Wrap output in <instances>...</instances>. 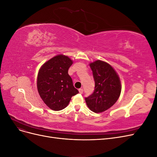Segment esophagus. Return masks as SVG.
<instances>
[{"instance_id":"obj_1","label":"esophagus","mask_w":157,"mask_h":157,"mask_svg":"<svg viewBox=\"0 0 157 157\" xmlns=\"http://www.w3.org/2000/svg\"><path fill=\"white\" fill-rule=\"evenodd\" d=\"M78 91H79V93H80V94H82V93H83V89H82V88H80V89L78 90Z\"/></svg>"}]
</instances>
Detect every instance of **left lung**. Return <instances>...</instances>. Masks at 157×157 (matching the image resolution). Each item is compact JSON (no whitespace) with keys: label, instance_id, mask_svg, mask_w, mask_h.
<instances>
[{"label":"left lung","instance_id":"obj_1","mask_svg":"<svg viewBox=\"0 0 157 157\" xmlns=\"http://www.w3.org/2000/svg\"><path fill=\"white\" fill-rule=\"evenodd\" d=\"M95 81L94 92L85 98L87 106L94 113H102L115 104L121 92L118 74L111 65L101 60L90 63Z\"/></svg>","mask_w":157,"mask_h":157}]
</instances>
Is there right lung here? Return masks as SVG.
Wrapping results in <instances>:
<instances>
[{"mask_svg": "<svg viewBox=\"0 0 157 157\" xmlns=\"http://www.w3.org/2000/svg\"><path fill=\"white\" fill-rule=\"evenodd\" d=\"M73 61L62 54L54 56L42 65L37 76V90L46 105L54 111L62 110L78 91L68 74Z\"/></svg>", "mask_w": 157, "mask_h": 157, "instance_id": "add662e5", "label": "right lung"}]
</instances>
